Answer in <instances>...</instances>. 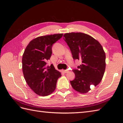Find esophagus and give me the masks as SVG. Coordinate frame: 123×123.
<instances>
[{
	"label": "esophagus",
	"instance_id": "1",
	"mask_svg": "<svg viewBox=\"0 0 123 123\" xmlns=\"http://www.w3.org/2000/svg\"><path fill=\"white\" fill-rule=\"evenodd\" d=\"M69 70H63V72L64 73H68L69 72Z\"/></svg>",
	"mask_w": 123,
	"mask_h": 123
}]
</instances>
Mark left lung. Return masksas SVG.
Returning <instances> with one entry per match:
<instances>
[{"label":"left lung","mask_w":123,"mask_h":123,"mask_svg":"<svg viewBox=\"0 0 123 123\" xmlns=\"http://www.w3.org/2000/svg\"><path fill=\"white\" fill-rule=\"evenodd\" d=\"M63 36L73 59L82 61L77 69L72 70L75 77L70 83L75 90L87 93L91 85L96 86L103 79L106 68L105 52L98 41L86 34L72 32Z\"/></svg>","instance_id":"1"}]
</instances>
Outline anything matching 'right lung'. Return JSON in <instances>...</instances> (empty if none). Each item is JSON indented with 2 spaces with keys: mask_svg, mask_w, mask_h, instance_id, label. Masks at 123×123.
<instances>
[{
  "mask_svg": "<svg viewBox=\"0 0 123 123\" xmlns=\"http://www.w3.org/2000/svg\"><path fill=\"white\" fill-rule=\"evenodd\" d=\"M63 34L39 36L31 41L22 57V69L26 82L34 92L41 96L52 93L55 89L57 80L61 76L53 64L46 66L52 53L53 44Z\"/></svg>",
  "mask_w": 123,
  "mask_h": 123,
  "instance_id": "obj_1",
  "label": "right lung"
}]
</instances>
